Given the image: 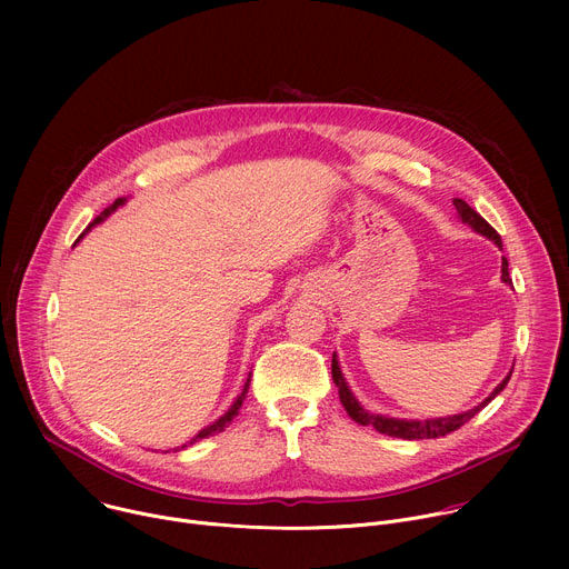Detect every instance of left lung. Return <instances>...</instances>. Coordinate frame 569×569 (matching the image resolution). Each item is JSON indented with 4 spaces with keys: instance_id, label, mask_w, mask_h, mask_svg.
Masks as SVG:
<instances>
[{
    "instance_id": "1",
    "label": "left lung",
    "mask_w": 569,
    "mask_h": 569,
    "mask_svg": "<svg viewBox=\"0 0 569 569\" xmlns=\"http://www.w3.org/2000/svg\"><path fill=\"white\" fill-rule=\"evenodd\" d=\"M452 204H455V209L459 211V216H461L463 222H468L475 231L483 233L486 238L496 240L498 246L502 248L500 233H498L489 222H486L470 204H466V202L459 200V198H455ZM502 281L509 283V286H513V281H511V277H509V261H507V259H502ZM331 371H333V380H336V385H338L340 400H342V405H345V410H347V415H349L356 423H360V426H373V430L380 432V435L398 437V439H410V441H415V439H439V437H446V435L459 430L463 423H468L477 412H481V408H486V405H489V402L507 387V382H509V378H511V373H513V369H511V373L496 387V391H493L489 398H486L483 402H479L477 408L463 412V415L448 417V419H430V421H398V419H387V417H373V415H369V412L362 408V405L353 398L351 389L347 387L345 376H342V371H340V365H338V358H336V356H333Z\"/></svg>"
}]
</instances>
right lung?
<instances>
[{
  "instance_id": "right-lung-1",
  "label": "right lung",
  "mask_w": 569,
  "mask_h": 569,
  "mask_svg": "<svg viewBox=\"0 0 569 569\" xmlns=\"http://www.w3.org/2000/svg\"><path fill=\"white\" fill-rule=\"evenodd\" d=\"M123 202H126V200H123V198H117V200H114V202H112V204H110V207H108V209H103V211H101V213H99V216H97V218H94V222H92V224H90V227H94V224H97V222H101V220H103V218H108V216H110V213H112V211H114V209H117V207H119V204H123ZM90 227H88V229H90ZM248 387H250V378H248V382H246V387H242V393H240V396H238V398H236V402H233V405H231V408H229V412H224V417H220V419H218V421H216V423H213V426H209V428H204V430H200V432H198V435H196V437H193V441H191V443H196V441H198V439H204V437H211V435H216V432H222V430H224V428H227V426H229V423H231V421H233V417H236V415H238V410H240V408H242V400H246V393H248ZM182 448H184V446H182Z\"/></svg>"
}]
</instances>
